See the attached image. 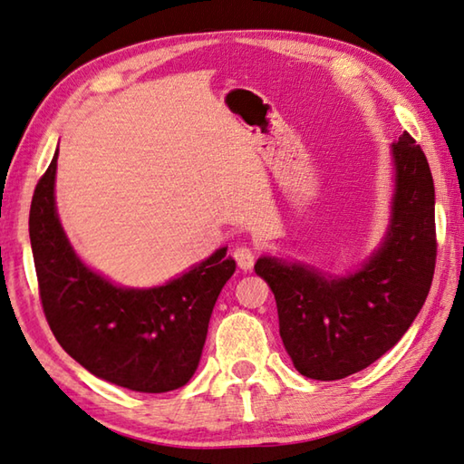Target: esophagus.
I'll return each mask as SVG.
<instances>
[{"label":"esophagus","instance_id":"esophagus-1","mask_svg":"<svg viewBox=\"0 0 464 464\" xmlns=\"http://www.w3.org/2000/svg\"><path fill=\"white\" fill-rule=\"evenodd\" d=\"M234 258H236V262H238V266L244 272L252 270L254 260H256V256H254V250L248 248V246H238V248L234 250Z\"/></svg>","mask_w":464,"mask_h":464}]
</instances>
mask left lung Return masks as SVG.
<instances>
[{
  "mask_svg": "<svg viewBox=\"0 0 464 464\" xmlns=\"http://www.w3.org/2000/svg\"><path fill=\"white\" fill-rule=\"evenodd\" d=\"M391 162L389 224L356 270L330 274L282 256H260L254 266L274 292L280 338L302 376L340 381L371 366L429 296L437 258L432 174L406 131L391 146Z\"/></svg>",
  "mask_w": 464,
  "mask_h": 464,
  "instance_id": "8db88e82",
  "label": "left lung"
}]
</instances>
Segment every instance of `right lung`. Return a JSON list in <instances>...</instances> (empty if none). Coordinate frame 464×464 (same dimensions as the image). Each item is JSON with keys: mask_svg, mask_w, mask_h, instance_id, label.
<instances>
[{"mask_svg": "<svg viewBox=\"0 0 464 464\" xmlns=\"http://www.w3.org/2000/svg\"><path fill=\"white\" fill-rule=\"evenodd\" d=\"M55 154L37 182L30 240L42 306L55 340L102 381L168 392L194 376L216 300L236 270L228 246L160 286L131 288L90 268L73 250L55 206Z\"/></svg>", "mask_w": 464, "mask_h": 464, "instance_id": "obj_1", "label": "right lung"}]
</instances>
